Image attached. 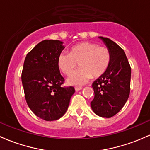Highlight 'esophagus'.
<instances>
[{"label":"esophagus","instance_id":"1","mask_svg":"<svg viewBox=\"0 0 150 150\" xmlns=\"http://www.w3.org/2000/svg\"><path fill=\"white\" fill-rule=\"evenodd\" d=\"M82 88H83V87H81V86H78V87H75V90L76 91H79L80 90H82Z\"/></svg>","mask_w":150,"mask_h":150}]
</instances>
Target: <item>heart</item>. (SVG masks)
<instances>
[{
  "label": "heart",
  "mask_w": 150,
  "mask_h": 150,
  "mask_svg": "<svg viewBox=\"0 0 150 150\" xmlns=\"http://www.w3.org/2000/svg\"><path fill=\"white\" fill-rule=\"evenodd\" d=\"M111 61L108 48L98 46L93 42H82L70 49V54L62 52L58 57L57 64L64 74L68 75L80 64V70L74 72L67 79L71 85L82 86L93 76L102 75L106 71Z\"/></svg>",
  "instance_id": "obj_1"
}]
</instances>
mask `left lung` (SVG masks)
<instances>
[{
    "instance_id": "left-lung-1",
    "label": "left lung",
    "mask_w": 150,
    "mask_h": 150,
    "mask_svg": "<svg viewBox=\"0 0 150 150\" xmlns=\"http://www.w3.org/2000/svg\"><path fill=\"white\" fill-rule=\"evenodd\" d=\"M111 54L106 71L93 83L94 98L91 105L93 112L103 118L119 113L130 93L131 67L124 50L108 38L99 37Z\"/></svg>"
}]
</instances>
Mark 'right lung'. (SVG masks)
<instances>
[{"instance_id": "obj_1", "label": "right lung", "mask_w": 150, "mask_h": 150, "mask_svg": "<svg viewBox=\"0 0 150 150\" xmlns=\"http://www.w3.org/2000/svg\"><path fill=\"white\" fill-rule=\"evenodd\" d=\"M59 40H44L25 58L21 80L26 103L33 113L45 121L61 118L68 108L75 88L62 87L64 79L57 64L64 50Z\"/></svg>"}]
</instances>
